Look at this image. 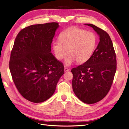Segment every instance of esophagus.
Listing matches in <instances>:
<instances>
[{
  "mask_svg": "<svg viewBox=\"0 0 129 129\" xmlns=\"http://www.w3.org/2000/svg\"><path fill=\"white\" fill-rule=\"evenodd\" d=\"M64 71L65 72H68V71H69V69L68 68H64Z\"/></svg>",
  "mask_w": 129,
  "mask_h": 129,
  "instance_id": "obj_1",
  "label": "esophagus"
}]
</instances>
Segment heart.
Returning a JSON list of instances; mask_svg holds the SVG:
<instances>
[{
	"label": "heart",
	"instance_id": "1",
	"mask_svg": "<svg viewBox=\"0 0 129 129\" xmlns=\"http://www.w3.org/2000/svg\"><path fill=\"white\" fill-rule=\"evenodd\" d=\"M97 43L95 33L77 27H71L60 33L59 40L53 42L52 48L58 60L63 59L68 52L64 62L66 66H70L75 61L83 63L89 60Z\"/></svg>",
	"mask_w": 129,
	"mask_h": 129
}]
</instances>
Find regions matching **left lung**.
I'll list each match as a JSON object with an SVG mask.
<instances>
[{
	"label": "left lung",
	"instance_id": "obj_1",
	"mask_svg": "<svg viewBox=\"0 0 129 129\" xmlns=\"http://www.w3.org/2000/svg\"><path fill=\"white\" fill-rule=\"evenodd\" d=\"M84 25L92 27L100 42L89 60L71 70L72 87L82 102L93 104L102 100L111 88L116 71V57L109 34L92 24Z\"/></svg>",
	"mask_w": 129,
	"mask_h": 129
}]
</instances>
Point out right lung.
<instances>
[{"instance_id":"1","label":"right lung","mask_w":129,"mask_h":129,"mask_svg":"<svg viewBox=\"0 0 129 129\" xmlns=\"http://www.w3.org/2000/svg\"><path fill=\"white\" fill-rule=\"evenodd\" d=\"M58 27L57 22L31 25L22 29L14 41L11 74L19 92L32 102L49 99L64 73L63 64L50 52Z\"/></svg>"}]
</instances>
